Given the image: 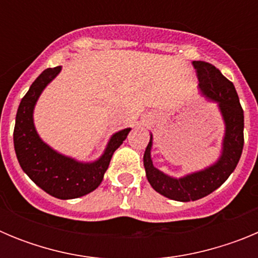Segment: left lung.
Returning a JSON list of instances; mask_svg holds the SVG:
<instances>
[{"instance_id":"left-lung-1","label":"left lung","mask_w":258,"mask_h":258,"mask_svg":"<svg viewBox=\"0 0 258 258\" xmlns=\"http://www.w3.org/2000/svg\"><path fill=\"white\" fill-rule=\"evenodd\" d=\"M192 64L198 72L202 93L218 103L226 131L222 155L217 163L182 178H172L155 168L151 160V136L143 155L146 177L155 191L177 202H194L217 190L236 168L244 146V113L234 84L208 61L194 60Z\"/></svg>"}]
</instances>
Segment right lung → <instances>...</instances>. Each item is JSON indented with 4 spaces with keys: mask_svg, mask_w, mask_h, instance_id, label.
<instances>
[{
    "mask_svg": "<svg viewBox=\"0 0 258 258\" xmlns=\"http://www.w3.org/2000/svg\"><path fill=\"white\" fill-rule=\"evenodd\" d=\"M60 70V66L45 70L22 98L14 127V147L18 161L29 178L51 197L66 200L84 197L101 184L113 152L131 129L126 127L113 134L104 154L94 163H79L50 149L36 132L33 108L45 86Z\"/></svg>",
    "mask_w": 258,
    "mask_h": 258,
    "instance_id": "1",
    "label": "right lung"
}]
</instances>
